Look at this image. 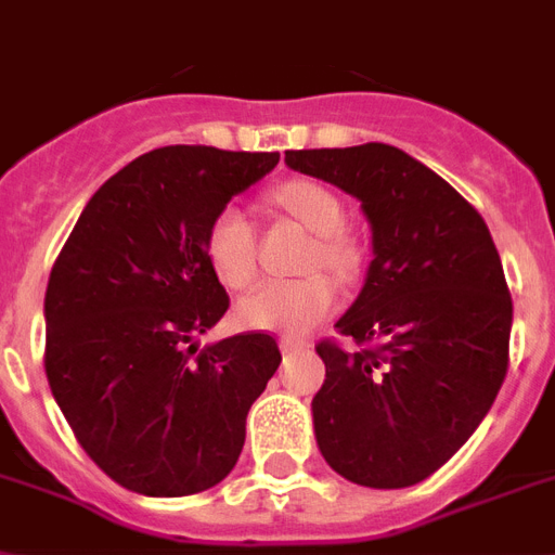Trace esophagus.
Listing matches in <instances>:
<instances>
[{
  "mask_svg": "<svg viewBox=\"0 0 555 555\" xmlns=\"http://www.w3.org/2000/svg\"><path fill=\"white\" fill-rule=\"evenodd\" d=\"M306 346H309V343L306 340H300V337H281V351L283 354H292V351H300V349H306Z\"/></svg>",
  "mask_w": 555,
  "mask_h": 555,
  "instance_id": "esophagus-1",
  "label": "esophagus"
}]
</instances>
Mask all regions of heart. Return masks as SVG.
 Instances as JSON below:
<instances>
[{
	"label": "heart",
	"instance_id": "1",
	"mask_svg": "<svg viewBox=\"0 0 555 555\" xmlns=\"http://www.w3.org/2000/svg\"><path fill=\"white\" fill-rule=\"evenodd\" d=\"M267 201L314 232L304 260L300 281H269L241 297L235 314L244 328L281 334H304L326 320L337 306V286L328 275L349 281L360 267V251L343 229V204L326 184L309 178H288L267 192ZM204 255L215 278L229 288H244L258 274V241L255 227L237 206H221L204 235Z\"/></svg>",
	"mask_w": 555,
	"mask_h": 555
}]
</instances>
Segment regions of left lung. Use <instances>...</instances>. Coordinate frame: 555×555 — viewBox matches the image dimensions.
Wrapping results in <instances>:
<instances>
[{
	"label": "left lung",
	"mask_w": 555,
	"mask_h": 555,
	"mask_svg": "<svg viewBox=\"0 0 555 555\" xmlns=\"http://www.w3.org/2000/svg\"><path fill=\"white\" fill-rule=\"evenodd\" d=\"M286 164L360 201L369 278L311 400L323 460L365 488H409L439 470L491 411L511 363L514 304L493 237L460 192L397 146L288 150Z\"/></svg>",
	"instance_id": "left-lung-1"
}]
</instances>
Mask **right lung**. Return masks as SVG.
I'll return each mask as SVG.
<instances>
[{
    "label": "right lung",
    "instance_id": "right-lung-1",
    "mask_svg": "<svg viewBox=\"0 0 555 555\" xmlns=\"http://www.w3.org/2000/svg\"><path fill=\"white\" fill-rule=\"evenodd\" d=\"M278 153L162 146L104 181L44 295V374L79 446L144 496H190L235 468L246 414L281 365L272 334L198 349L227 314L204 235Z\"/></svg>",
    "mask_w": 555,
    "mask_h": 555
}]
</instances>
